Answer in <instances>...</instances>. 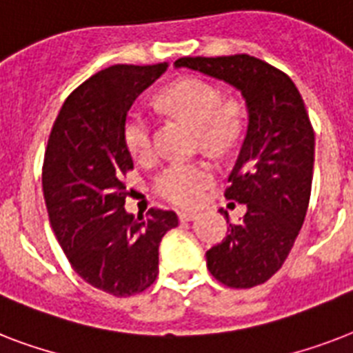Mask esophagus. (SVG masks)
Returning a JSON list of instances; mask_svg holds the SVG:
<instances>
[{"mask_svg": "<svg viewBox=\"0 0 353 353\" xmlns=\"http://www.w3.org/2000/svg\"><path fill=\"white\" fill-rule=\"evenodd\" d=\"M179 220L194 221V220H198V214H196V212H179Z\"/></svg>", "mask_w": 353, "mask_h": 353, "instance_id": "1", "label": "esophagus"}]
</instances>
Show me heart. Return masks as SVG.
Returning a JSON list of instances; mask_svg holds the SVG:
<instances>
[{"label": "heart", "mask_w": 353, "mask_h": 353, "mask_svg": "<svg viewBox=\"0 0 353 353\" xmlns=\"http://www.w3.org/2000/svg\"><path fill=\"white\" fill-rule=\"evenodd\" d=\"M159 102L198 130L199 141L210 152H225L240 133L238 104L221 102L220 91L205 80H177L161 93ZM124 143L135 159L148 161L154 155L152 119L139 108L128 113L124 121ZM212 179L214 168L205 161L172 163L157 174L154 188L161 198L177 207H194Z\"/></svg>", "instance_id": "b5f03b06"}]
</instances>
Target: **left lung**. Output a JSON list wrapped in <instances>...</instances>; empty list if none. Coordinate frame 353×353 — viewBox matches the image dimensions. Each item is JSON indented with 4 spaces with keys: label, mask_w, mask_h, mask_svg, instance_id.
I'll return each instance as SVG.
<instances>
[{
    "label": "left lung",
    "mask_w": 353,
    "mask_h": 353,
    "mask_svg": "<svg viewBox=\"0 0 353 353\" xmlns=\"http://www.w3.org/2000/svg\"><path fill=\"white\" fill-rule=\"evenodd\" d=\"M174 68L221 80L240 91L247 132L225 190L247 207L240 223L207 251V268L229 288L247 290L273 276L295 243L312 194L315 133L293 80L249 54L179 58Z\"/></svg>",
    "instance_id": "obj_1"
}]
</instances>
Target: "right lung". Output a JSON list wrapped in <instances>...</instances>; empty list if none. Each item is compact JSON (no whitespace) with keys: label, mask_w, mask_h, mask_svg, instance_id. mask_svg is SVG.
I'll use <instances>...</instances> for the list:
<instances>
[{"label":"right lung","mask_w":353,"mask_h":353,"mask_svg":"<svg viewBox=\"0 0 353 353\" xmlns=\"http://www.w3.org/2000/svg\"><path fill=\"white\" fill-rule=\"evenodd\" d=\"M168 63H117L88 79L58 113L43 159V198L69 263L97 290L130 296L154 284L159 243L177 225L172 210L128 214L124 176L133 159L124 121Z\"/></svg>","instance_id":"obj_1"}]
</instances>
